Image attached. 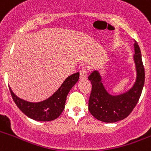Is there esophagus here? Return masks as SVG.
<instances>
[{
  "instance_id": "1",
  "label": "esophagus",
  "mask_w": 151,
  "mask_h": 151,
  "mask_svg": "<svg viewBox=\"0 0 151 151\" xmlns=\"http://www.w3.org/2000/svg\"><path fill=\"white\" fill-rule=\"evenodd\" d=\"M87 69L83 68L80 71V80H86L87 78Z\"/></svg>"
}]
</instances>
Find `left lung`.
I'll return each mask as SVG.
<instances>
[{"label":"left lung","instance_id":"obj_1","mask_svg":"<svg viewBox=\"0 0 151 151\" xmlns=\"http://www.w3.org/2000/svg\"><path fill=\"white\" fill-rule=\"evenodd\" d=\"M134 43V61L137 80L132 88L126 93L114 96L108 93L102 81L99 71H93L88 76L92 84L88 100V110L92 116L104 122H116L126 118L137 105L145 83V69L139 46Z\"/></svg>","mask_w":151,"mask_h":151}]
</instances>
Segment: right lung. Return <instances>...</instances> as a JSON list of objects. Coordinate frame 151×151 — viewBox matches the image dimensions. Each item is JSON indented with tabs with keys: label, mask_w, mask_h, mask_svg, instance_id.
Masks as SVG:
<instances>
[{
	"label": "right lung",
	"mask_w": 151,
	"mask_h": 151,
	"mask_svg": "<svg viewBox=\"0 0 151 151\" xmlns=\"http://www.w3.org/2000/svg\"><path fill=\"white\" fill-rule=\"evenodd\" d=\"M80 73L67 77L60 87L52 96L40 102H30L17 97L9 88L12 97L19 109L31 119L40 122H48L57 119L65 108L68 92L78 81Z\"/></svg>",
	"instance_id": "add662e5"
}]
</instances>
